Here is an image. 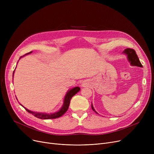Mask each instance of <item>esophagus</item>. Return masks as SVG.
Returning <instances> with one entry per match:
<instances>
[{
	"label": "esophagus",
	"mask_w": 154,
	"mask_h": 154,
	"mask_svg": "<svg viewBox=\"0 0 154 154\" xmlns=\"http://www.w3.org/2000/svg\"><path fill=\"white\" fill-rule=\"evenodd\" d=\"M81 86L82 87H86L87 86V84L85 83V82H82L81 83Z\"/></svg>",
	"instance_id": "1"
}]
</instances>
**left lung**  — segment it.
Here are the masks:
<instances>
[{
	"label": "left lung",
	"instance_id": "8db88e82",
	"mask_svg": "<svg viewBox=\"0 0 154 154\" xmlns=\"http://www.w3.org/2000/svg\"><path fill=\"white\" fill-rule=\"evenodd\" d=\"M123 54H124L125 55H127V59H128V62L131 63V66L142 67V65L141 64V63L138 58V56H137V55L136 54L135 51L134 49H132V48H127V49H125L123 52ZM92 109L95 113L98 114V113L97 112L95 111V110L94 109V108L92 106Z\"/></svg>",
	"mask_w": 154,
	"mask_h": 154
}]
</instances>
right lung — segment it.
I'll return each mask as SVG.
<instances>
[{
	"label": "right lung",
	"mask_w": 154,
	"mask_h": 154,
	"mask_svg": "<svg viewBox=\"0 0 154 154\" xmlns=\"http://www.w3.org/2000/svg\"><path fill=\"white\" fill-rule=\"evenodd\" d=\"M32 52H30L28 54H26V55H24L22 57H20V59L22 58V57H24L26 56L29 54H31ZM18 63V62H17ZM14 73H13V76H14ZM80 90V87H75L74 88H71V89L69 90L66 95H65L64 97V99H63V105L62 107L60 109V110H59L57 112H54V113H51V114H46V113H41V112H32L31 110H29V109H26V107H24L22 105H21V106L25 108V109L29 112L30 113V114H32L33 116H34L35 117L37 118H38V119H56V118H59L61 116H62L65 113H66L68 109H69V105H70V99H72V97L74 95H75L77 92H79ZM17 99V98H16Z\"/></svg>",
	"instance_id": "obj_1"
}]
</instances>
